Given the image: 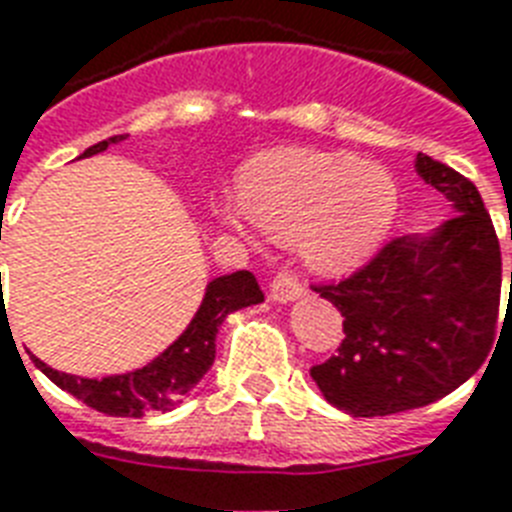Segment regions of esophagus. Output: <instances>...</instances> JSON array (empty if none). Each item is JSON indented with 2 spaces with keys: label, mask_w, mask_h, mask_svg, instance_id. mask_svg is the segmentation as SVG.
Wrapping results in <instances>:
<instances>
[{
  "label": "esophagus",
  "mask_w": 512,
  "mask_h": 512,
  "mask_svg": "<svg viewBox=\"0 0 512 512\" xmlns=\"http://www.w3.org/2000/svg\"><path fill=\"white\" fill-rule=\"evenodd\" d=\"M301 293H304V282H301V277L288 267L277 269L275 280H272V298H275V301H293V298H298Z\"/></svg>",
  "instance_id": "1"
}]
</instances>
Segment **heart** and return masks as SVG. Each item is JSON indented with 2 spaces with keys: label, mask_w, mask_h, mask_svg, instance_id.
Listing matches in <instances>:
<instances>
[{
  "label": "heart",
  "mask_w": 512,
  "mask_h": 512,
  "mask_svg": "<svg viewBox=\"0 0 512 512\" xmlns=\"http://www.w3.org/2000/svg\"><path fill=\"white\" fill-rule=\"evenodd\" d=\"M240 198L219 216L240 232L259 227L277 240L301 237L306 259L330 275L359 267L386 237L399 208L394 177L346 153L277 147L253 158Z\"/></svg>",
  "instance_id": "heart-1"
}]
</instances>
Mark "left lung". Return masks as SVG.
<instances>
[{
	"label": "left lung",
	"mask_w": 512,
	"mask_h": 512,
	"mask_svg": "<svg viewBox=\"0 0 512 512\" xmlns=\"http://www.w3.org/2000/svg\"><path fill=\"white\" fill-rule=\"evenodd\" d=\"M415 166L455 208L444 227L425 240H388L349 277L312 285L343 314V341L309 372L327 402L354 418L452 394L497 338L502 253L492 216L460 171L423 153Z\"/></svg>",
	"instance_id": "obj_1"
}]
</instances>
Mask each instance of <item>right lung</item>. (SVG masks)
Here are the masks:
<instances>
[{"label": "right lung", "mask_w": 512, "mask_h": 512, "mask_svg": "<svg viewBox=\"0 0 512 512\" xmlns=\"http://www.w3.org/2000/svg\"><path fill=\"white\" fill-rule=\"evenodd\" d=\"M121 140H126L124 134L108 137V140L87 147L84 155L102 153L105 147ZM259 301H264V293H261L256 277L245 269L232 272V275L216 277L208 285L206 298L185 333L142 370L94 380L57 372L36 357L34 365L55 386L76 396L92 410L113 415V418H142L147 412H169L198 386V380L214 365L216 333H219L224 317L243 306L259 304Z\"/></svg>", "instance_id": "1"}]
</instances>
